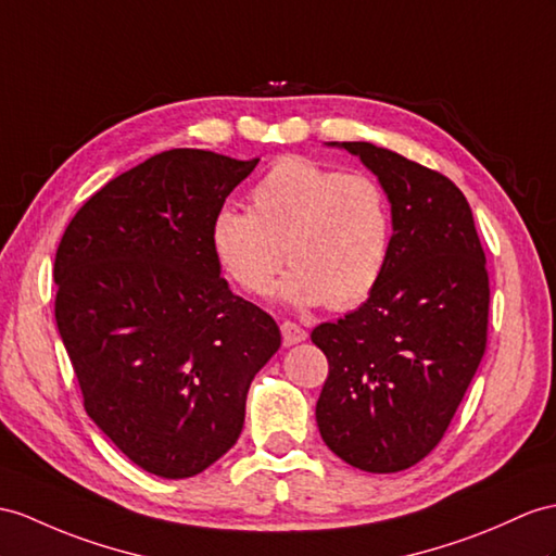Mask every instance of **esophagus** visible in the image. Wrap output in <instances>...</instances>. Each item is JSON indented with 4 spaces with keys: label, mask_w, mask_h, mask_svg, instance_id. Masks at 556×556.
I'll return each mask as SVG.
<instances>
[{
    "label": "esophagus",
    "mask_w": 556,
    "mask_h": 556,
    "mask_svg": "<svg viewBox=\"0 0 556 556\" xmlns=\"http://www.w3.org/2000/svg\"><path fill=\"white\" fill-rule=\"evenodd\" d=\"M280 332H282V344H286V346H294V344H300V342L306 340V332L300 328V325L290 323V320L280 325Z\"/></svg>",
    "instance_id": "34e87169"
}]
</instances>
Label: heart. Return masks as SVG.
I'll return each instance as SVG.
<instances>
[{
  "mask_svg": "<svg viewBox=\"0 0 556 556\" xmlns=\"http://www.w3.org/2000/svg\"><path fill=\"white\" fill-rule=\"evenodd\" d=\"M391 236L389 198L372 176L296 155L266 169L250 210L224 205L210 224L214 260L242 292L266 294L286 250L292 268L278 296L294 308L363 304L387 274Z\"/></svg>",
  "mask_w": 556,
  "mask_h": 556,
  "instance_id": "b5f03b06",
  "label": "heart"
}]
</instances>
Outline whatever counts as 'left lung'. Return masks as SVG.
Masks as SVG:
<instances>
[{
	"label": "left lung",
	"instance_id": "obj_1",
	"mask_svg": "<svg viewBox=\"0 0 556 556\" xmlns=\"http://www.w3.org/2000/svg\"><path fill=\"white\" fill-rule=\"evenodd\" d=\"M391 205V256L368 302L311 332L330 363L316 403L325 445L391 473L437 448L485 349L489 274L469 202L443 174L365 141H330Z\"/></svg>",
	"mask_w": 556,
	"mask_h": 556
}]
</instances>
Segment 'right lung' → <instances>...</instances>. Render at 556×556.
<instances>
[{"mask_svg":"<svg viewBox=\"0 0 556 556\" xmlns=\"http://www.w3.org/2000/svg\"><path fill=\"white\" fill-rule=\"evenodd\" d=\"M254 160L174 148L115 176L67 224L56 325L87 415L134 465L188 479L233 448L248 389L280 349L210 245Z\"/></svg>","mask_w":556,"mask_h":556,"instance_id":"obj_1","label":"right lung"}]
</instances>
